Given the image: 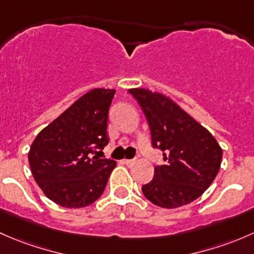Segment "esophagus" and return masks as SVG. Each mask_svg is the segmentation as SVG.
<instances>
[{
	"label": "esophagus",
	"instance_id": "1",
	"mask_svg": "<svg viewBox=\"0 0 254 254\" xmlns=\"http://www.w3.org/2000/svg\"><path fill=\"white\" fill-rule=\"evenodd\" d=\"M124 163L126 164L127 166H130V165H133V164L135 163V160H132V159H125Z\"/></svg>",
	"mask_w": 254,
	"mask_h": 254
}]
</instances>
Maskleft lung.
Listing matches in <instances>:
<instances>
[{
    "label": "left lung",
    "mask_w": 254,
    "mask_h": 254,
    "mask_svg": "<svg viewBox=\"0 0 254 254\" xmlns=\"http://www.w3.org/2000/svg\"><path fill=\"white\" fill-rule=\"evenodd\" d=\"M150 127L151 144L164 151L165 165L155 166L143 194L161 208L193 202L218 175L223 149L206 128L170 98L143 88L129 89Z\"/></svg>",
    "instance_id": "8db88e82"
}]
</instances>
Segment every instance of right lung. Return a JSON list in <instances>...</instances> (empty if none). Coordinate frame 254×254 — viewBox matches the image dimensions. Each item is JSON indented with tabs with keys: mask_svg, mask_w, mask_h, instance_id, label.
I'll return each mask as SVG.
<instances>
[{
	"mask_svg": "<svg viewBox=\"0 0 254 254\" xmlns=\"http://www.w3.org/2000/svg\"><path fill=\"white\" fill-rule=\"evenodd\" d=\"M115 89L80 96L36 135L28 153L34 180L64 208H83L105 190L116 161L93 155L109 143L108 115Z\"/></svg>",
	"mask_w": 254,
	"mask_h": 254,
	"instance_id": "add662e5",
	"label": "right lung"
}]
</instances>
